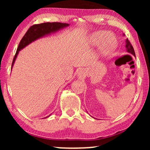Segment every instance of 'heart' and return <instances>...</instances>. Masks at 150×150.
I'll return each mask as SVG.
<instances>
[{"mask_svg":"<svg viewBox=\"0 0 150 150\" xmlns=\"http://www.w3.org/2000/svg\"><path fill=\"white\" fill-rule=\"evenodd\" d=\"M92 44L98 45L102 43V52L108 53L116 46L117 40L115 37L110 35L108 31H98L94 33L91 38Z\"/></svg>","mask_w":150,"mask_h":150,"instance_id":"1","label":"heart"}]
</instances>
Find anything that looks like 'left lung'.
I'll return each mask as SVG.
<instances>
[{"label": "left lung", "instance_id": "1", "mask_svg": "<svg viewBox=\"0 0 150 150\" xmlns=\"http://www.w3.org/2000/svg\"><path fill=\"white\" fill-rule=\"evenodd\" d=\"M126 48L127 52H128L129 53H131V54L134 55V56H135V52H134V48H133L132 44H131V43L130 42V41L128 40V39H127V40H126Z\"/></svg>", "mask_w": 150, "mask_h": 150}]
</instances>
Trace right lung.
I'll use <instances>...</instances> for the list:
<instances>
[{
  "instance_id": "add662e5",
  "label": "right lung",
  "mask_w": 150,
  "mask_h": 150,
  "mask_svg": "<svg viewBox=\"0 0 150 150\" xmlns=\"http://www.w3.org/2000/svg\"><path fill=\"white\" fill-rule=\"evenodd\" d=\"M67 26H69L68 24L61 23V22H45V23L34 24V25L30 26L20 41L17 51H16L15 56L13 57L11 67L13 66V63L15 62L18 52L21 49L24 48L26 46H27L28 44H29L30 43L33 42L37 39L42 38V37L50 33L57 31V30L66 27Z\"/></svg>"
}]
</instances>
